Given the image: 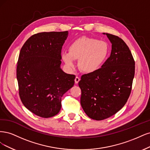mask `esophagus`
<instances>
[{
  "label": "esophagus",
  "mask_w": 150,
  "mask_h": 150,
  "mask_svg": "<svg viewBox=\"0 0 150 150\" xmlns=\"http://www.w3.org/2000/svg\"><path fill=\"white\" fill-rule=\"evenodd\" d=\"M80 78L79 77H78V76H76L75 77V83H78L79 82V81H80Z\"/></svg>",
  "instance_id": "obj_1"
}]
</instances>
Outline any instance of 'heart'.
<instances>
[{"instance_id":"heart-1","label":"heart","mask_w":150,"mask_h":150,"mask_svg":"<svg viewBox=\"0 0 150 150\" xmlns=\"http://www.w3.org/2000/svg\"><path fill=\"white\" fill-rule=\"evenodd\" d=\"M110 48L107 42L93 38L82 37L74 41L69 47V51H63L62 60L67 68H75V60H78L81 71L90 74L98 70L107 59Z\"/></svg>"}]
</instances>
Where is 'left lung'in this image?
<instances>
[{"label":"left lung","mask_w":150,"mask_h":150,"mask_svg":"<svg viewBox=\"0 0 150 150\" xmlns=\"http://www.w3.org/2000/svg\"><path fill=\"white\" fill-rule=\"evenodd\" d=\"M112 43V52L100 69L81 76L79 85L80 103L93 120H102L122 109L131 93L134 75V60L122 38L103 33Z\"/></svg>","instance_id":"1"}]
</instances>
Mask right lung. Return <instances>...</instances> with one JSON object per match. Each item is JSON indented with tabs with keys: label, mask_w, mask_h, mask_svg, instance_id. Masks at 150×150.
I'll list each match as a JSON object with an SVG mask.
<instances>
[{
	"label": "right lung",
	"mask_w": 150,
	"mask_h": 150,
	"mask_svg": "<svg viewBox=\"0 0 150 150\" xmlns=\"http://www.w3.org/2000/svg\"><path fill=\"white\" fill-rule=\"evenodd\" d=\"M68 31L33 35L21 50L17 66L19 96L23 105L42 118L61 109L62 97L75 83L74 75L60 68L61 51Z\"/></svg>",
	"instance_id": "1"
}]
</instances>
